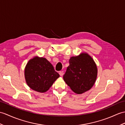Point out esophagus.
<instances>
[{
  "label": "esophagus",
  "mask_w": 125,
  "mask_h": 125,
  "mask_svg": "<svg viewBox=\"0 0 125 125\" xmlns=\"http://www.w3.org/2000/svg\"><path fill=\"white\" fill-rule=\"evenodd\" d=\"M59 74H60V75L61 77H62L63 76V74H64V72H63V71H60V72H59Z\"/></svg>",
  "instance_id": "obj_1"
}]
</instances>
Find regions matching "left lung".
<instances>
[{"label": "left lung", "mask_w": 125, "mask_h": 125, "mask_svg": "<svg viewBox=\"0 0 125 125\" xmlns=\"http://www.w3.org/2000/svg\"><path fill=\"white\" fill-rule=\"evenodd\" d=\"M97 73L94 60L87 54L82 53L70 58L63 79L74 93L82 94L94 85Z\"/></svg>", "instance_id": "8db88e82"}]
</instances>
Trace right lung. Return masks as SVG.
<instances>
[{
	"label": "right lung",
	"mask_w": 125,
	"mask_h": 125,
	"mask_svg": "<svg viewBox=\"0 0 125 125\" xmlns=\"http://www.w3.org/2000/svg\"><path fill=\"white\" fill-rule=\"evenodd\" d=\"M24 74L28 85L32 89L40 93L48 91L60 77L48 61L45 58L38 57L28 62Z\"/></svg>",
	"instance_id": "add662e5"
}]
</instances>
